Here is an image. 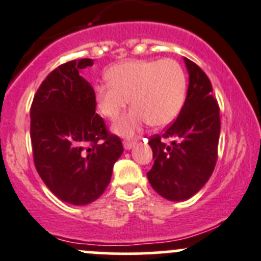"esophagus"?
<instances>
[{
	"label": "esophagus",
	"mask_w": 261,
	"mask_h": 261,
	"mask_svg": "<svg viewBox=\"0 0 261 261\" xmlns=\"http://www.w3.org/2000/svg\"><path fill=\"white\" fill-rule=\"evenodd\" d=\"M134 145H135V140H123V148L126 150H130Z\"/></svg>",
	"instance_id": "34e87169"
}]
</instances>
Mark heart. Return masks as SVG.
<instances>
[{
    "label": "heart",
    "mask_w": 261,
    "mask_h": 261,
    "mask_svg": "<svg viewBox=\"0 0 261 261\" xmlns=\"http://www.w3.org/2000/svg\"><path fill=\"white\" fill-rule=\"evenodd\" d=\"M108 84L95 88V100L105 117L116 120L131 98L130 112L116 122V133L131 136L145 125L171 123L184 107L187 76L173 58L127 61L108 71Z\"/></svg>",
    "instance_id": "obj_1"
}]
</instances>
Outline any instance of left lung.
<instances>
[{
    "label": "left lung",
    "mask_w": 261,
    "mask_h": 261,
    "mask_svg": "<svg viewBox=\"0 0 261 261\" xmlns=\"http://www.w3.org/2000/svg\"><path fill=\"white\" fill-rule=\"evenodd\" d=\"M190 75L186 100L163 134L149 138L154 164L146 173L151 187L167 200H186L209 179L218 159L219 105L209 77L185 58ZM164 138H172L169 146Z\"/></svg>",
    "instance_id": "1"
}]
</instances>
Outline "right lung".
Returning <instances> with one entry per match:
<instances>
[{
    "label": "right lung",
    "instance_id": "1",
    "mask_svg": "<svg viewBox=\"0 0 261 261\" xmlns=\"http://www.w3.org/2000/svg\"><path fill=\"white\" fill-rule=\"evenodd\" d=\"M93 60L56 67L38 88L30 107V139L37 172L62 201L87 205L111 182L122 141L95 112V93L80 76Z\"/></svg>",
    "mask_w": 261,
    "mask_h": 261
}]
</instances>
